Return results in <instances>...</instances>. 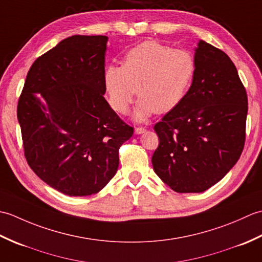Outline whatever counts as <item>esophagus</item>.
Here are the masks:
<instances>
[{"label":"esophagus","mask_w":262,"mask_h":262,"mask_svg":"<svg viewBox=\"0 0 262 262\" xmlns=\"http://www.w3.org/2000/svg\"><path fill=\"white\" fill-rule=\"evenodd\" d=\"M146 132V128L145 127H136L135 128V134L136 135H141L143 133Z\"/></svg>","instance_id":"esophagus-1"}]
</instances>
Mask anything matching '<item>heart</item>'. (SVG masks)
I'll list each match as a JSON object with an SVG mask.
<instances>
[{"mask_svg": "<svg viewBox=\"0 0 262 262\" xmlns=\"http://www.w3.org/2000/svg\"><path fill=\"white\" fill-rule=\"evenodd\" d=\"M196 73L193 55L158 41H144L128 51L122 65L110 64L103 72L108 103L124 115L135 94L140 97L134 111L136 120H145L154 111L174 109L185 98Z\"/></svg>", "mask_w": 262, "mask_h": 262, "instance_id": "obj_1", "label": "heart"}]
</instances>
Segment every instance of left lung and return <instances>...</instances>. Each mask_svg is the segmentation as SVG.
I'll return each mask as SVG.
<instances>
[{
	"mask_svg": "<svg viewBox=\"0 0 262 262\" xmlns=\"http://www.w3.org/2000/svg\"><path fill=\"white\" fill-rule=\"evenodd\" d=\"M196 73L185 98L155 124V173L177 192H203L223 179L246 142L248 97L235 65L199 40Z\"/></svg>",
	"mask_w": 262,
	"mask_h": 262,
	"instance_id": "obj_1",
	"label": "left lung"
}]
</instances>
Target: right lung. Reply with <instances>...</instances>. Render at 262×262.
Wrapping results in <instances>:
<instances>
[{"label":"right lung","instance_id":"right-lung-1","mask_svg":"<svg viewBox=\"0 0 262 262\" xmlns=\"http://www.w3.org/2000/svg\"><path fill=\"white\" fill-rule=\"evenodd\" d=\"M107 41L105 36L64 39L31 65L19 98L27 162L68 196L101 190L118 169L119 147L134 133L103 98Z\"/></svg>","mask_w":262,"mask_h":262}]
</instances>
